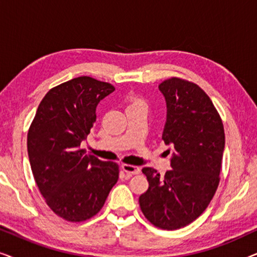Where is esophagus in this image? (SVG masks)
<instances>
[{
  "instance_id": "obj_1",
  "label": "esophagus",
  "mask_w": 257,
  "mask_h": 257,
  "mask_svg": "<svg viewBox=\"0 0 257 257\" xmlns=\"http://www.w3.org/2000/svg\"><path fill=\"white\" fill-rule=\"evenodd\" d=\"M121 170L126 172L128 175H135V174L140 173V168L137 166H133V165H127V164L121 165Z\"/></svg>"
}]
</instances>
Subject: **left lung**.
Segmentation results:
<instances>
[{
    "label": "left lung",
    "mask_w": 257,
    "mask_h": 257,
    "mask_svg": "<svg viewBox=\"0 0 257 257\" xmlns=\"http://www.w3.org/2000/svg\"><path fill=\"white\" fill-rule=\"evenodd\" d=\"M159 90L166 100L163 140L173 147L172 170L160 177L152 167L143 168L149 189L139 205L151 223L173 230L198 219L215 194L224 130L212 100L196 84L173 77Z\"/></svg>",
    "instance_id": "8db88e82"
}]
</instances>
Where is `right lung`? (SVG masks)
I'll use <instances>...</instances> for the list:
<instances>
[{"mask_svg":"<svg viewBox=\"0 0 257 257\" xmlns=\"http://www.w3.org/2000/svg\"><path fill=\"white\" fill-rule=\"evenodd\" d=\"M113 91L111 84L87 76L68 80L45 94L28 132L37 187L52 212L66 221L96 215L118 181L117 164L80 149L96 121L97 105Z\"/></svg>","mask_w":257,"mask_h":257,"instance_id":"obj_1","label":"right lung"}]
</instances>
